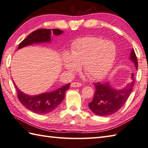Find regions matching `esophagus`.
I'll return each instance as SVG.
<instances>
[{"label": "esophagus", "mask_w": 148, "mask_h": 148, "mask_svg": "<svg viewBox=\"0 0 148 148\" xmlns=\"http://www.w3.org/2000/svg\"><path fill=\"white\" fill-rule=\"evenodd\" d=\"M82 85V84L79 82H73L71 83L72 87H79Z\"/></svg>", "instance_id": "obj_1"}]
</instances>
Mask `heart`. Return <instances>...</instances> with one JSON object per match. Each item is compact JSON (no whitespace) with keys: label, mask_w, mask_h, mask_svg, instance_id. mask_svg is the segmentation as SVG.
Masks as SVG:
<instances>
[{"label":"heart","mask_w":148,"mask_h":148,"mask_svg":"<svg viewBox=\"0 0 148 148\" xmlns=\"http://www.w3.org/2000/svg\"><path fill=\"white\" fill-rule=\"evenodd\" d=\"M117 48L115 43L101 38L86 36L76 40L72 45L71 55L65 53V68L71 72L83 71L91 79H100L108 73L115 62Z\"/></svg>","instance_id":"1"}]
</instances>
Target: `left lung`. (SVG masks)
Listing matches in <instances>:
<instances>
[{
    "label": "left lung",
    "instance_id": "left-lung-1",
    "mask_svg": "<svg viewBox=\"0 0 148 148\" xmlns=\"http://www.w3.org/2000/svg\"><path fill=\"white\" fill-rule=\"evenodd\" d=\"M130 60L137 69V58L134 49L131 51ZM134 76V74H132V82L121 90L114 88L108 82L94 83L95 93L93 99L88 103L90 109L95 114L101 116L112 115L117 112L125 104L132 93L135 83Z\"/></svg>",
    "mask_w": 148,
    "mask_h": 148
}]
</instances>
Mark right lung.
I'll return each mask as SVG.
<instances>
[{"label": "right lung", "instance_id": "obj_1", "mask_svg": "<svg viewBox=\"0 0 148 148\" xmlns=\"http://www.w3.org/2000/svg\"><path fill=\"white\" fill-rule=\"evenodd\" d=\"M63 32L59 29H52V31L49 29H37L31 33L20 43L18 49L33 43L50 42L51 33L54 35H59ZM13 83L16 89L17 96L20 102L31 112L40 114H46L57 108L64 99L65 92L71 85V83H68L51 92L30 95L20 91L14 82Z\"/></svg>", "mask_w": 148, "mask_h": 148}]
</instances>
